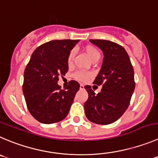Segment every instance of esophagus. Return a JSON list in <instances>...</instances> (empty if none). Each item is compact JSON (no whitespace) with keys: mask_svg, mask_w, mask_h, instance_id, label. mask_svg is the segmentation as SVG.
<instances>
[{"mask_svg":"<svg viewBox=\"0 0 158 158\" xmlns=\"http://www.w3.org/2000/svg\"><path fill=\"white\" fill-rule=\"evenodd\" d=\"M85 89V86L83 85H80V90H84Z\"/></svg>","mask_w":158,"mask_h":158,"instance_id":"esophagus-1","label":"esophagus"}]
</instances>
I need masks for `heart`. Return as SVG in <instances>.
Segmentation results:
<instances>
[{
  "mask_svg": "<svg viewBox=\"0 0 158 158\" xmlns=\"http://www.w3.org/2000/svg\"><path fill=\"white\" fill-rule=\"evenodd\" d=\"M84 51L92 62L93 61L98 60L99 58H100V52L94 46L88 45V46H86L84 48ZM73 57H74V52L70 51L68 55V57H67V64H68V65H71L73 60ZM91 73H85V72H77L75 74V77L77 80L81 81H87L91 77Z\"/></svg>",
  "mask_w": 158,
  "mask_h": 158,
  "instance_id": "1",
  "label": "heart"
}]
</instances>
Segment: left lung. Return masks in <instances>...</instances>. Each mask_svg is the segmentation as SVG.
<instances>
[{
    "instance_id": "8db88e82",
    "label": "left lung",
    "mask_w": 158,
    "mask_h": 158,
    "mask_svg": "<svg viewBox=\"0 0 158 158\" xmlns=\"http://www.w3.org/2000/svg\"><path fill=\"white\" fill-rule=\"evenodd\" d=\"M102 51V64L93 84L102 85L98 94L85 87L88 93L85 111L88 119L100 125L117 121L130 105L135 88L134 72L128 53L117 43L109 40H90Z\"/></svg>"
}]
</instances>
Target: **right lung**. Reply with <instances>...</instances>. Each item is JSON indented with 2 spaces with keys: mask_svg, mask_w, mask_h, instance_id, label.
I'll list each match as a JSON object with an SVG mask.
<instances>
[{
  "mask_svg": "<svg viewBox=\"0 0 158 158\" xmlns=\"http://www.w3.org/2000/svg\"><path fill=\"white\" fill-rule=\"evenodd\" d=\"M79 40H52L31 54L24 73L22 89L28 111L44 124L67 117L80 85L71 81L66 90L57 84L60 75L68 71L67 57Z\"/></svg>",
  "mask_w": 158,
  "mask_h": 158,
  "instance_id": "obj_1",
  "label": "right lung"
}]
</instances>
